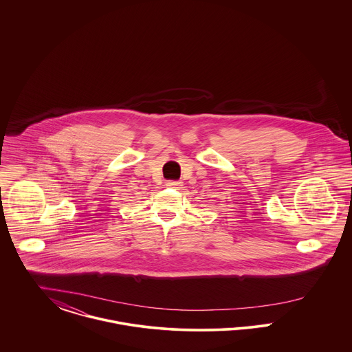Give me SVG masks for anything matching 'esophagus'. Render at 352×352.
Masks as SVG:
<instances>
[{
  "instance_id": "34e87169",
  "label": "esophagus",
  "mask_w": 352,
  "mask_h": 352,
  "mask_svg": "<svg viewBox=\"0 0 352 352\" xmlns=\"http://www.w3.org/2000/svg\"><path fill=\"white\" fill-rule=\"evenodd\" d=\"M166 186L168 187H173V188H181L182 182H179V181H170V182H166Z\"/></svg>"
}]
</instances>
